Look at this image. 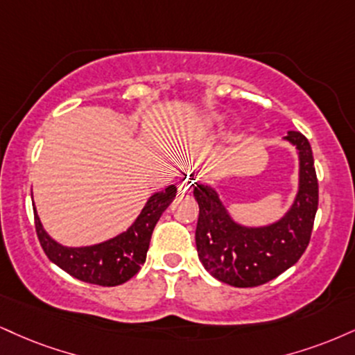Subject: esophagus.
<instances>
[{"label": "esophagus", "mask_w": 355, "mask_h": 355, "mask_svg": "<svg viewBox=\"0 0 355 355\" xmlns=\"http://www.w3.org/2000/svg\"><path fill=\"white\" fill-rule=\"evenodd\" d=\"M193 183H195V180L191 177L183 178V180L178 182V191H180V193H187V191H191V189H193Z\"/></svg>", "instance_id": "34e87169"}]
</instances>
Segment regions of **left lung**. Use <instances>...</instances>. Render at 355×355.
<instances>
[{"label": "left lung", "instance_id": "1", "mask_svg": "<svg viewBox=\"0 0 355 355\" xmlns=\"http://www.w3.org/2000/svg\"><path fill=\"white\" fill-rule=\"evenodd\" d=\"M286 140L300 150V191L288 215L275 225H236L211 187L195 185L193 195L200 207L196 251L205 270L221 283L234 288L261 286L296 264L309 245L319 203L313 150L300 132H289Z\"/></svg>", "mask_w": 355, "mask_h": 355}]
</instances>
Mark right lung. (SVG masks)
Instances as JSON below:
<instances>
[{"mask_svg":"<svg viewBox=\"0 0 355 355\" xmlns=\"http://www.w3.org/2000/svg\"><path fill=\"white\" fill-rule=\"evenodd\" d=\"M177 187L152 195L135 223L125 233L101 245L85 248H66L55 243L42 228L34 208V226L42 250L54 264L84 283L99 286H119L139 272L147 258L152 232L162 213L173 202Z\"/></svg>","mask_w":355,"mask_h":355,"instance_id":"add662e5","label":"right lung"}]
</instances>
